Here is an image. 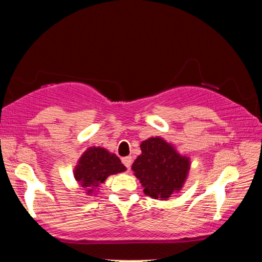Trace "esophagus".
I'll list each match as a JSON object with an SVG mask.
<instances>
[{
    "label": "esophagus",
    "mask_w": 262,
    "mask_h": 262,
    "mask_svg": "<svg viewBox=\"0 0 262 262\" xmlns=\"http://www.w3.org/2000/svg\"><path fill=\"white\" fill-rule=\"evenodd\" d=\"M132 162H133V159H132V157H130V156H127V157H123V158H122V163H123V165H125V166L128 168V170H129V168H130Z\"/></svg>",
    "instance_id": "esophagus-1"
}]
</instances>
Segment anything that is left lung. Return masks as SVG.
Masks as SVG:
<instances>
[{
  "label": "left lung",
  "instance_id": "8db88e82",
  "mask_svg": "<svg viewBox=\"0 0 262 262\" xmlns=\"http://www.w3.org/2000/svg\"><path fill=\"white\" fill-rule=\"evenodd\" d=\"M141 155L132 170L143 192L156 200H167L184 187L190 168V159L177 151L173 144L161 136L141 142Z\"/></svg>",
  "mask_w": 262,
  "mask_h": 262
}]
</instances>
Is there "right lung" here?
I'll return each mask as SVG.
<instances>
[{
	"label": "right lung",
	"instance_id": "1",
	"mask_svg": "<svg viewBox=\"0 0 262 262\" xmlns=\"http://www.w3.org/2000/svg\"><path fill=\"white\" fill-rule=\"evenodd\" d=\"M117 155L101 147H90L79 157L77 165L74 167V178L85 190V194L97 195L96 189L107 179V177L126 171Z\"/></svg>",
	"mask_w": 262,
	"mask_h": 262
}]
</instances>
